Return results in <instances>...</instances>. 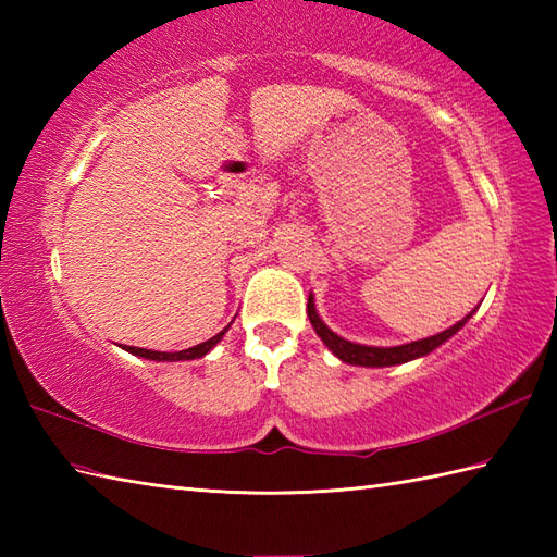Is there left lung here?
Here are the masks:
<instances>
[{"instance_id":"left-lung-1","label":"left lung","mask_w":557,"mask_h":557,"mask_svg":"<svg viewBox=\"0 0 557 557\" xmlns=\"http://www.w3.org/2000/svg\"><path fill=\"white\" fill-rule=\"evenodd\" d=\"M306 309H309V321L315 330V335L323 339V345L333 351L339 361L351 363V366H369V369H385V366H397V363H407V361L425 357V354H431L433 349L445 345L449 337L457 335L476 311L474 309L469 315L461 318L459 323L443 330V333H437V335L423 337L417 342H407V345H397V347H369V345H359V342H351V339H345L337 333H333V330L323 323V318L318 315L313 294H309V306H306Z\"/></svg>"}]
</instances>
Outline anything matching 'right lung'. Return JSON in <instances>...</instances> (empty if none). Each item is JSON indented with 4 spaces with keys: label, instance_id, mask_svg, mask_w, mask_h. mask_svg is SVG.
<instances>
[{
    "label": "right lung",
    "instance_id": "add662e5",
    "mask_svg": "<svg viewBox=\"0 0 557 557\" xmlns=\"http://www.w3.org/2000/svg\"><path fill=\"white\" fill-rule=\"evenodd\" d=\"M230 325L222 330V333H218L215 337H210L206 342H200V345L196 347H188V349H182V351H152V349H144V347H124L128 354H134V357H140V359H150V361H191V359H200L206 357V354L218 345V342L224 337V333H227Z\"/></svg>",
    "mask_w": 557,
    "mask_h": 557
}]
</instances>
